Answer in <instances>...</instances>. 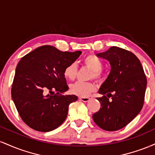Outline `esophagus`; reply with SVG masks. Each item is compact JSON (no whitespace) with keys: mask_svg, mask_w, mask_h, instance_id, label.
<instances>
[{"mask_svg":"<svg viewBox=\"0 0 155 155\" xmlns=\"http://www.w3.org/2000/svg\"><path fill=\"white\" fill-rule=\"evenodd\" d=\"M79 100L81 101H83V102H87V101H90V98L89 97H80Z\"/></svg>","mask_w":155,"mask_h":155,"instance_id":"esophagus-1","label":"esophagus"}]
</instances>
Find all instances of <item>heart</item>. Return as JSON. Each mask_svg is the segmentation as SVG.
Segmentation results:
<instances>
[{"mask_svg":"<svg viewBox=\"0 0 155 155\" xmlns=\"http://www.w3.org/2000/svg\"><path fill=\"white\" fill-rule=\"evenodd\" d=\"M84 63L88 68L92 71L90 79L93 78L97 81H101L103 79V63L94 54H89L84 59ZM78 74V67L76 63H70L65 67L64 70V76L65 78L74 80ZM95 90V86L92 82H83L76 81L70 86V91L71 93L81 97H86L89 94Z\"/></svg>","mask_w":155,"mask_h":155,"instance_id":"1","label":"heart"}]
</instances>
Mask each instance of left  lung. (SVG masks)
Segmentation results:
<instances>
[{
    "label": "left lung",
    "mask_w": 155,
    "mask_h": 155,
    "mask_svg": "<svg viewBox=\"0 0 155 155\" xmlns=\"http://www.w3.org/2000/svg\"><path fill=\"white\" fill-rule=\"evenodd\" d=\"M97 56L109 62L111 71L98 91L103 95L97 97L101 108L92 119L104 130H118L128 124L143 108L147 77L140 60L131 51L111 47Z\"/></svg>",
    "instance_id": "left-lung-1"
}]
</instances>
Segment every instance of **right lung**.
I'll use <instances>...</instances> for the list:
<instances>
[{
	"label": "right lung",
	"mask_w": 155,
	"mask_h": 155,
	"mask_svg": "<svg viewBox=\"0 0 155 155\" xmlns=\"http://www.w3.org/2000/svg\"><path fill=\"white\" fill-rule=\"evenodd\" d=\"M81 54L60 51L51 46L40 47L21 58L16 68L12 97L23 122L32 129L49 132L66 119L68 106L77 101L68 90L64 70ZM54 91L56 94L52 96Z\"/></svg>",
	"instance_id": "add662e5"
}]
</instances>
